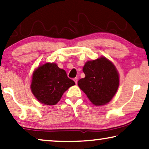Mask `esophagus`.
<instances>
[{"label": "esophagus", "instance_id": "obj_1", "mask_svg": "<svg viewBox=\"0 0 149 149\" xmlns=\"http://www.w3.org/2000/svg\"><path fill=\"white\" fill-rule=\"evenodd\" d=\"M74 80L75 81V83L77 84V77H75V78L74 79Z\"/></svg>", "mask_w": 149, "mask_h": 149}]
</instances>
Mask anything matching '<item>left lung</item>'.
<instances>
[{
  "label": "left lung",
  "instance_id": "obj_1",
  "mask_svg": "<svg viewBox=\"0 0 149 149\" xmlns=\"http://www.w3.org/2000/svg\"><path fill=\"white\" fill-rule=\"evenodd\" d=\"M83 72L86 76L77 84L91 102L96 106L109 102L119 86V75L114 64L102 57L86 62Z\"/></svg>",
  "mask_w": 149,
  "mask_h": 149
}]
</instances>
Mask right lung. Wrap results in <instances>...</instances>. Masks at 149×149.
I'll use <instances>...</instances> for the list:
<instances>
[{
	"label": "right lung",
	"mask_w": 149,
	"mask_h": 149,
	"mask_svg": "<svg viewBox=\"0 0 149 149\" xmlns=\"http://www.w3.org/2000/svg\"><path fill=\"white\" fill-rule=\"evenodd\" d=\"M74 81L69 78L65 71L54 63H46L35 70L33 74L31 88L33 95L45 105H55L62 95Z\"/></svg>",
	"instance_id": "obj_1"
}]
</instances>
